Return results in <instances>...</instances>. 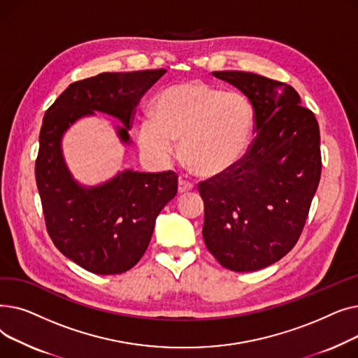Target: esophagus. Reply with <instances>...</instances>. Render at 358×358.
<instances>
[{"label":"esophagus","mask_w":358,"mask_h":358,"mask_svg":"<svg viewBox=\"0 0 358 358\" xmlns=\"http://www.w3.org/2000/svg\"><path fill=\"white\" fill-rule=\"evenodd\" d=\"M193 192V184L190 181H187L184 178L178 180V193L180 194H185V193H190Z\"/></svg>","instance_id":"1"}]
</instances>
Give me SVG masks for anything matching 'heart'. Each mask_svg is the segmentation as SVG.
I'll list each match as a JSON object with an SVG mask.
<instances>
[{"label": "heart", "mask_w": 358, "mask_h": 358, "mask_svg": "<svg viewBox=\"0 0 358 358\" xmlns=\"http://www.w3.org/2000/svg\"><path fill=\"white\" fill-rule=\"evenodd\" d=\"M255 126V111L241 92L224 91L200 80L165 87L154 100L152 117L136 130L142 152L168 162L181 142V157L204 178L229 173L245 157Z\"/></svg>", "instance_id": "b5f03b06"}]
</instances>
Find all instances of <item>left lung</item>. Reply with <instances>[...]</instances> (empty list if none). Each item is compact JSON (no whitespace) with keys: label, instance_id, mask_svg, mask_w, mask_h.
Here are the masks:
<instances>
[{"label":"left lung","instance_id":"8db88e82","mask_svg":"<svg viewBox=\"0 0 358 358\" xmlns=\"http://www.w3.org/2000/svg\"><path fill=\"white\" fill-rule=\"evenodd\" d=\"M213 75L248 97L257 136L229 173L200 184L203 238L224 268L257 271L283 258L303 231L321 178L319 126L285 83L242 71Z\"/></svg>","mask_w":358,"mask_h":358}]
</instances>
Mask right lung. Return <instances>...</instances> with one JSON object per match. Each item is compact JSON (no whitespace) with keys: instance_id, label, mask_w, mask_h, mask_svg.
I'll list each match as a JSON object with an SVG mask.
<instances>
[{"instance_id":"add662e5","label":"right lung","mask_w":358,"mask_h":358,"mask_svg":"<svg viewBox=\"0 0 358 358\" xmlns=\"http://www.w3.org/2000/svg\"><path fill=\"white\" fill-rule=\"evenodd\" d=\"M166 69L103 72L72 83L48 108L39 136L36 184L46 229L66 258L94 274H122L134 267L152 238L155 220L177 194L173 171L126 169L94 187L75 181L62 154V136L94 111L119 119L117 136L126 145L135 108Z\"/></svg>"}]
</instances>
